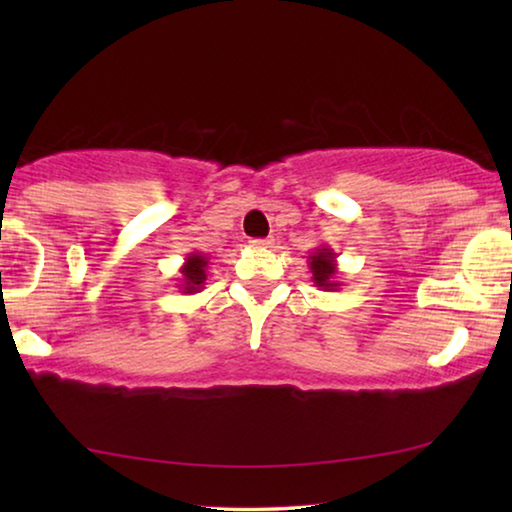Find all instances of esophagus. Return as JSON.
I'll return each mask as SVG.
<instances>
[{
    "instance_id": "esophagus-1",
    "label": "esophagus",
    "mask_w": 512,
    "mask_h": 512,
    "mask_svg": "<svg viewBox=\"0 0 512 512\" xmlns=\"http://www.w3.org/2000/svg\"><path fill=\"white\" fill-rule=\"evenodd\" d=\"M250 246H253V248H268V246H271V239H250Z\"/></svg>"
}]
</instances>
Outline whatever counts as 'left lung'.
Listing matches in <instances>:
<instances>
[{
	"label": "left lung",
	"mask_w": 512,
	"mask_h": 512,
	"mask_svg": "<svg viewBox=\"0 0 512 512\" xmlns=\"http://www.w3.org/2000/svg\"><path fill=\"white\" fill-rule=\"evenodd\" d=\"M309 271L311 282L320 291H339L343 287L339 264H336V253L329 246H318L314 253L309 255Z\"/></svg>",
	"instance_id": "8db88e82"
}]
</instances>
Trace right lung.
<instances>
[{
	"label": "right lung",
	"mask_w": 512,
	"mask_h": 512,
	"mask_svg": "<svg viewBox=\"0 0 512 512\" xmlns=\"http://www.w3.org/2000/svg\"><path fill=\"white\" fill-rule=\"evenodd\" d=\"M207 280V257L203 253H189L185 257V264L180 266V277H178V289L180 293H198L205 289Z\"/></svg>",
	"instance_id": "add662e5"
}]
</instances>
